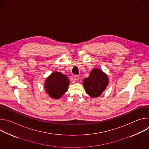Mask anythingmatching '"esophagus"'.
Segmentation results:
<instances>
[{"instance_id": "esophagus-1", "label": "esophagus", "mask_w": 149, "mask_h": 149, "mask_svg": "<svg viewBox=\"0 0 149 149\" xmlns=\"http://www.w3.org/2000/svg\"><path fill=\"white\" fill-rule=\"evenodd\" d=\"M74 78L75 80H78L79 79V76L78 75H74Z\"/></svg>"}]
</instances>
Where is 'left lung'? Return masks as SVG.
Listing matches in <instances>:
<instances>
[{
  "instance_id": "1",
  "label": "left lung",
  "mask_w": 149,
  "mask_h": 149,
  "mask_svg": "<svg viewBox=\"0 0 149 149\" xmlns=\"http://www.w3.org/2000/svg\"><path fill=\"white\" fill-rule=\"evenodd\" d=\"M109 83V78L100 69H94L90 76L83 80V86L87 94L92 97H99Z\"/></svg>"
}]
</instances>
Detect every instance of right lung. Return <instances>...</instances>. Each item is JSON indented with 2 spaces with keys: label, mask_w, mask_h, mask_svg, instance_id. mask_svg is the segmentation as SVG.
I'll use <instances>...</instances> for the list:
<instances>
[{
  "label": "right lung",
  "mask_w": 149,
  "mask_h": 149,
  "mask_svg": "<svg viewBox=\"0 0 149 149\" xmlns=\"http://www.w3.org/2000/svg\"><path fill=\"white\" fill-rule=\"evenodd\" d=\"M69 84L67 75L55 72L47 79L45 88L51 98H59L68 90Z\"/></svg>",
  "instance_id": "right-lung-1"
}]
</instances>
